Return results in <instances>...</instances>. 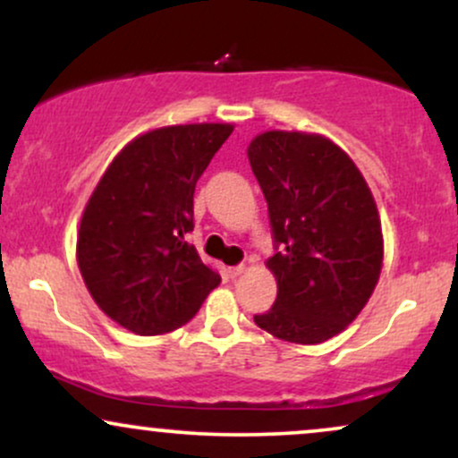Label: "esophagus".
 I'll use <instances>...</instances> for the list:
<instances>
[{
	"label": "esophagus",
	"instance_id": "1",
	"mask_svg": "<svg viewBox=\"0 0 458 458\" xmlns=\"http://www.w3.org/2000/svg\"><path fill=\"white\" fill-rule=\"evenodd\" d=\"M245 269H247L245 265H236V267H230V269H228V276H230V277H239V276H243Z\"/></svg>",
	"mask_w": 458,
	"mask_h": 458
}]
</instances>
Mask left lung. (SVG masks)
Instances as JSON below:
<instances>
[{"instance_id":"8db88e82","label":"left lung","mask_w":458,"mask_h":458,"mask_svg":"<svg viewBox=\"0 0 458 458\" xmlns=\"http://www.w3.org/2000/svg\"><path fill=\"white\" fill-rule=\"evenodd\" d=\"M247 159L277 245L265 262L276 303L254 323L284 343H325L353 323L379 282L383 233L370 187L320 133L265 131L250 141Z\"/></svg>"}]
</instances>
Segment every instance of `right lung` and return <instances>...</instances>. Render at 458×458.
<instances>
[{"mask_svg":"<svg viewBox=\"0 0 458 458\" xmlns=\"http://www.w3.org/2000/svg\"><path fill=\"white\" fill-rule=\"evenodd\" d=\"M234 124H170L114 157L88 198L77 265L94 303L120 327L161 335L189 323L222 277L185 234L193 191Z\"/></svg>","mask_w":458,"mask_h":458,"instance_id":"add662e5","label":"right lung"}]
</instances>
